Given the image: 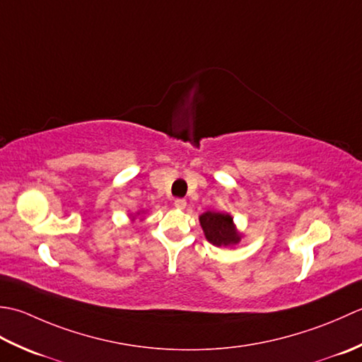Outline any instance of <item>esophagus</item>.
I'll use <instances>...</instances> for the list:
<instances>
[{"label": "esophagus", "mask_w": 362, "mask_h": 362, "mask_svg": "<svg viewBox=\"0 0 362 362\" xmlns=\"http://www.w3.org/2000/svg\"><path fill=\"white\" fill-rule=\"evenodd\" d=\"M175 208L176 209H184L187 206V202L186 200H182V198H178V200H175Z\"/></svg>", "instance_id": "1"}]
</instances>
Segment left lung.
I'll return each instance as SVG.
<instances>
[{"mask_svg": "<svg viewBox=\"0 0 362 362\" xmlns=\"http://www.w3.org/2000/svg\"><path fill=\"white\" fill-rule=\"evenodd\" d=\"M198 220H200L206 240L218 248H234L243 238L234 223L233 216L228 212L206 211Z\"/></svg>", "mask_w": 362, "mask_h": 362, "instance_id": "left-lung-1", "label": "left lung"}]
</instances>
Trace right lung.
Returning a JSON list of instances; mask_svg holds the SVG:
<instances>
[{
    "label": "right lung",
    "mask_w": 362,
    "mask_h": 362,
    "mask_svg": "<svg viewBox=\"0 0 362 362\" xmlns=\"http://www.w3.org/2000/svg\"><path fill=\"white\" fill-rule=\"evenodd\" d=\"M144 214H145V211H142V209H140V211H136L134 214H129V218H131V222H134V220L139 217L140 220H142V216H144Z\"/></svg>",
    "instance_id": "obj_1"
}]
</instances>
